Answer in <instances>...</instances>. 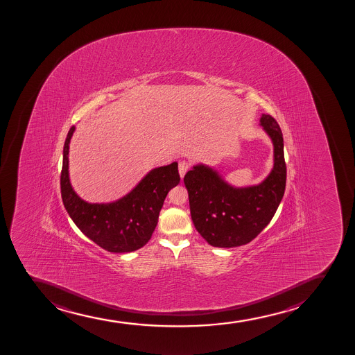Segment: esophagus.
Listing matches in <instances>:
<instances>
[{
    "label": "esophagus",
    "instance_id": "34e87169",
    "mask_svg": "<svg viewBox=\"0 0 355 355\" xmlns=\"http://www.w3.org/2000/svg\"><path fill=\"white\" fill-rule=\"evenodd\" d=\"M189 169V164L187 161H180L179 162V174L180 178L183 179V176L186 174L187 171Z\"/></svg>",
    "mask_w": 355,
    "mask_h": 355
}]
</instances>
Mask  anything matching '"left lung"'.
Masks as SVG:
<instances>
[{"instance_id": "1", "label": "left lung", "mask_w": 355, "mask_h": 355, "mask_svg": "<svg viewBox=\"0 0 355 355\" xmlns=\"http://www.w3.org/2000/svg\"><path fill=\"white\" fill-rule=\"evenodd\" d=\"M259 125L273 146V167L261 182L234 186L215 167L202 162L194 164L183 179L195 228L213 247H241L251 242L272 220L283 198V133L269 114H261Z\"/></svg>"}]
</instances>
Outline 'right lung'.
<instances>
[{"instance_id": "obj_1", "label": "right lung", "mask_w": 355, "mask_h": 355, "mask_svg": "<svg viewBox=\"0 0 355 355\" xmlns=\"http://www.w3.org/2000/svg\"><path fill=\"white\" fill-rule=\"evenodd\" d=\"M76 126L63 150L60 191L64 207L79 230L108 252L138 250L150 241L168 191L180 182L178 162L150 169L131 191L111 202L91 203L76 193L70 180L69 152Z\"/></svg>"}]
</instances>
